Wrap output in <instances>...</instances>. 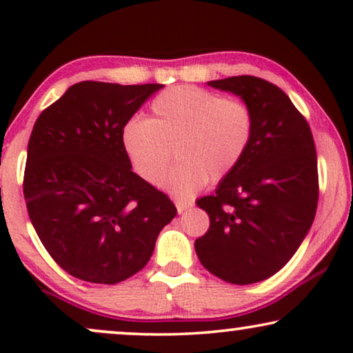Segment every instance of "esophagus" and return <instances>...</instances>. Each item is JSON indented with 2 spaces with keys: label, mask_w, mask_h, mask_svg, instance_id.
Here are the masks:
<instances>
[{
  "label": "esophagus",
  "mask_w": 353,
  "mask_h": 353,
  "mask_svg": "<svg viewBox=\"0 0 353 353\" xmlns=\"http://www.w3.org/2000/svg\"><path fill=\"white\" fill-rule=\"evenodd\" d=\"M176 208H177V212L182 214L185 212L189 208H192V202H185V201H176Z\"/></svg>",
  "instance_id": "esophagus-1"
}]
</instances>
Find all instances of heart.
Returning <instances> with one entry per match:
<instances>
[{
    "label": "heart",
    "mask_w": 353,
    "mask_h": 353,
    "mask_svg": "<svg viewBox=\"0 0 353 353\" xmlns=\"http://www.w3.org/2000/svg\"><path fill=\"white\" fill-rule=\"evenodd\" d=\"M254 125V112L244 101L176 86L154 98L148 119L134 117L124 124L121 143L132 169L149 184L162 181L174 148L180 163L163 185L189 197L205 181L225 179L241 164Z\"/></svg>",
    "instance_id": "obj_1"
}]
</instances>
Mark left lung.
Segmentation results:
<instances>
[{"instance_id": "8db88e82", "label": "left lung", "mask_w": 353, "mask_h": 353, "mask_svg": "<svg viewBox=\"0 0 353 353\" xmlns=\"http://www.w3.org/2000/svg\"><path fill=\"white\" fill-rule=\"evenodd\" d=\"M254 112V137L241 164L197 199L210 225L196 241L201 264L222 281L269 279L297 252L319 201L317 154L309 123L289 96L255 76L209 81Z\"/></svg>"}]
</instances>
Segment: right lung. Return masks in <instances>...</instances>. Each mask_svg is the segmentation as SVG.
Segmentation results:
<instances>
[{
  "label": "right lung",
  "mask_w": 353,
  "mask_h": 353,
  "mask_svg": "<svg viewBox=\"0 0 353 353\" xmlns=\"http://www.w3.org/2000/svg\"><path fill=\"white\" fill-rule=\"evenodd\" d=\"M163 84L76 83L36 119L23 192L31 224L61 269L92 283L139 272L176 205L132 172L121 132Z\"/></svg>",
  "instance_id": "right-lung-1"
}]
</instances>
